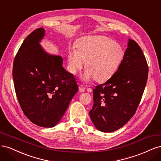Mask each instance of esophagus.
I'll use <instances>...</instances> for the list:
<instances>
[{"label":"esophagus","instance_id":"34e87169","mask_svg":"<svg viewBox=\"0 0 161 161\" xmlns=\"http://www.w3.org/2000/svg\"><path fill=\"white\" fill-rule=\"evenodd\" d=\"M79 91L80 92H84L85 91V87L82 86V85H79Z\"/></svg>","mask_w":161,"mask_h":161}]
</instances>
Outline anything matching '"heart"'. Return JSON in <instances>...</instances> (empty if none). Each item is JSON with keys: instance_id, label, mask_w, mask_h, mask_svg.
<instances>
[{"instance_id": "1", "label": "heart", "mask_w": 161, "mask_h": 161, "mask_svg": "<svg viewBox=\"0 0 161 161\" xmlns=\"http://www.w3.org/2000/svg\"><path fill=\"white\" fill-rule=\"evenodd\" d=\"M124 56V51L118 43L105 36L86 37L78 44V50L71 48L69 52V69L72 74L84 66L86 70L82 80L94 79L103 82L109 79L118 70Z\"/></svg>"}]
</instances>
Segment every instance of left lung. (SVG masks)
<instances>
[{
  "label": "left lung",
  "mask_w": 161,
  "mask_h": 161,
  "mask_svg": "<svg viewBox=\"0 0 161 161\" xmlns=\"http://www.w3.org/2000/svg\"><path fill=\"white\" fill-rule=\"evenodd\" d=\"M148 73L142 49L129 39L118 70L105 83L93 89L94 104L89 115L97 130L112 132L132 118L142 99Z\"/></svg>",
  "instance_id": "left-lung-1"
}]
</instances>
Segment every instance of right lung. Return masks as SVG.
Segmentation results:
<instances>
[{
    "label": "right lung",
    "mask_w": 161,
    "mask_h": 161,
    "mask_svg": "<svg viewBox=\"0 0 161 161\" xmlns=\"http://www.w3.org/2000/svg\"><path fill=\"white\" fill-rule=\"evenodd\" d=\"M45 30L38 28L23 41L13 62L17 99L32 123L52 128L62 119L79 87L62 66L63 58L50 54L40 45Z\"/></svg>",
    "instance_id": "1"
}]
</instances>
